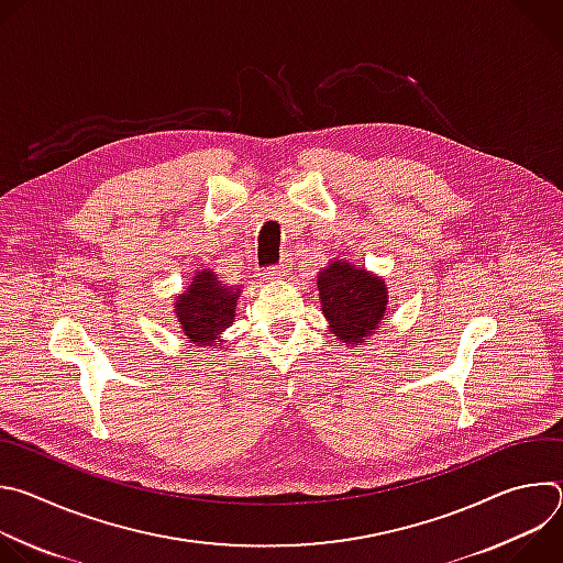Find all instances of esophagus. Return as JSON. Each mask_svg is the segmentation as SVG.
Masks as SVG:
<instances>
[{"mask_svg": "<svg viewBox=\"0 0 563 563\" xmlns=\"http://www.w3.org/2000/svg\"><path fill=\"white\" fill-rule=\"evenodd\" d=\"M287 261H280L278 265H269L267 269H265V274H267V278L269 280H280V278H285L287 276Z\"/></svg>", "mask_w": 563, "mask_h": 563, "instance_id": "esophagus-1", "label": "esophagus"}]
</instances>
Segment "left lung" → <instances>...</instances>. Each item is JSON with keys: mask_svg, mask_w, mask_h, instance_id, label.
<instances>
[{"mask_svg": "<svg viewBox=\"0 0 563 563\" xmlns=\"http://www.w3.org/2000/svg\"><path fill=\"white\" fill-rule=\"evenodd\" d=\"M318 298L330 332L356 347L369 343V336L380 325L387 307V285L361 265L332 261L318 272Z\"/></svg>", "mask_w": 563, "mask_h": 563, "instance_id": "8db88e82", "label": "left lung"}]
</instances>
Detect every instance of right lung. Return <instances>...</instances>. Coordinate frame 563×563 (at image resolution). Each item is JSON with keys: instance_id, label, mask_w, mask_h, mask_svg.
Wrapping results in <instances>:
<instances>
[{"instance_id": "add662e5", "label": "right lung", "mask_w": 563, "mask_h": 563, "mask_svg": "<svg viewBox=\"0 0 563 563\" xmlns=\"http://www.w3.org/2000/svg\"><path fill=\"white\" fill-rule=\"evenodd\" d=\"M240 287H227L211 269L191 278L185 294L176 298V316L185 336L198 347L218 345L220 334L231 328Z\"/></svg>"}]
</instances>
